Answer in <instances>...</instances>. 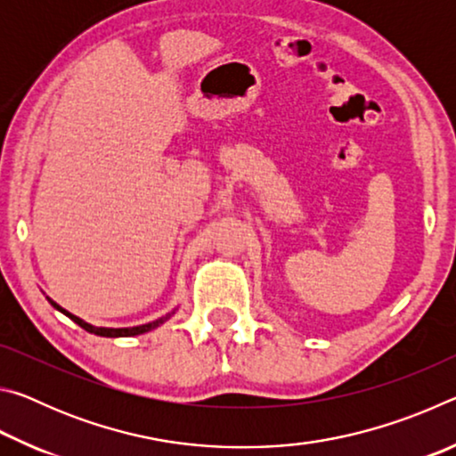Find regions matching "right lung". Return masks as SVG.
<instances>
[{"mask_svg": "<svg viewBox=\"0 0 456 456\" xmlns=\"http://www.w3.org/2000/svg\"><path fill=\"white\" fill-rule=\"evenodd\" d=\"M50 304H52L53 307H56V310H60L61 314H64V315H68V318H70L72 322L78 323L80 328H84L86 331H90V334L104 336V338H126V336H138V334H144V331H151V330H154L157 326H160V323H163V322H167L168 318H171V315H165V318H160V320H157V322L146 323V326H136V328H120V330H114V328H94V326H90V323L82 322L80 318H76V315L68 314L66 310H61V307H60V305H56L53 302H50Z\"/></svg>", "mask_w": 456, "mask_h": 456, "instance_id": "right-lung-1", "label": "right lung"}]
</instances>
